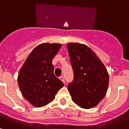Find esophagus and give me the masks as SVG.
<instances>
[{"label": "esophagus", "mask_w": 129, "mask_h": 129, "mask_svg": "<svg viewBox=\"0 0 129 129\" xmlns=\"http://www.w3.org/2000/svg\"><path fill=\"white\" fill-rule=\"evenodd\" d=\"M59 79H61V80L64 83H65V81H64V78L63 76H61V77H59Z\"/></svg>", "instance_id": "obj_1"}]
</instances>
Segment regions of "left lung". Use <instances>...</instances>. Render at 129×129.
Here are the masks:
<instances>
[{"mask_svg": "<svg viewBox=\"0 0 129 129\" xmlns=\"http://www.w3.org/2000/svg\"><path fill=\"white\" fill-rule=\"evenodd\" d=\"M74 79L68 86L72 101L85 109L99 104L107 94L109 73L104 64L88 46L79 43L67 44Z\"/></svg>", "mask_w": 129, "mask_h": 129, "instance_id": "left-lung-1", "label": "left lung"}]
</instances>
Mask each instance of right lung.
<instances>
[{
    "mask_svg": "<svg viewBox=\"0 0 129 129\" xmlns=\"http://www.w3.org/2000/svg\"><path fill=\"white\" fill-rule=\"evenodd\" d=\"M62 44L44 43L31 51L19 70L17 82L21 94L35 107L46 105L64 84L54 75L52 60Z\"/></svg>",
    "mask_w": 129,
    "mask_h": 129,
    "instance_id": "obj_1",
    "label": "right lung"
}]
</instances>
